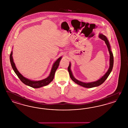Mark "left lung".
<instances>
[{
    "instance_id": "obj_1",
    "label": "left lung",
    "mask_w": 128,
    "mask_h": 128,
    "mask_svg": "<svg viewBox=\"0 0 128 128\" xmlns=\"http://www.w3.org/2000/svg\"><path fill=\"white\" fill-rule=\"evenodd\" d=\"M99 37L102 39L103 40L105 41V43L106 44V45L107 46V48L108 50V51L109 52L110 54V67L108 69V70L106 72V73L104 74V75L101 78H100L98 80L95 82H93L90 83H84L80 82L78 80H76V78H74L73 76V75L72 74V72L70 70V63L69 66L68 67V70L70 74V76L71 79L74 82L77 83V84H78L80 86H82L83 87L85 88H93V87H97L99 85H101L102 83H103L104 81L106 80V78H108V76L109 75V74H110L112 70V67H113V65H114V56H113V54L112 53V52L111 51V48H110V46L109 44V41L107 40V38L104 35H103L102 34H100L99 35Z\"/></svg>"
}]
</instances>
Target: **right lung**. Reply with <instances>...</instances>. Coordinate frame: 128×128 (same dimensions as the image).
Segmentation results:
<instances>
[{
  "instance_id": "right-lung-1",
  "label": "right lung",
  "mask_w": 128,
  "mask_h": 128,
  "mask_svg": "<svg viewBox=\"0 0 128 128\" xmlns=\"http://www.w3.org/2000/svg\"><path fill=\"white\" fill-rule=\"evenodd\" d=\"M12 54V51L10 55V61L13 70H14V72L16 74L17 76H18V77L19 78H20V80H21V81L22 82L24 83V84L27 86H29L30 87H32L33 88H39L40 87L46 86L48 84H49L53 80L54 78L55 72L58 69V67L59 65L60 61L61 60V59L62 58L61 57L59 58L58 60L54 62L53 67H52L51 72L50 74V76L48 78H46L45 79H44L43 80H39V81H32V80H30L29 79L25 78L18 72V70H17L16 66H15V64L13 61Z\"/></svg>"
}]
</instances>
